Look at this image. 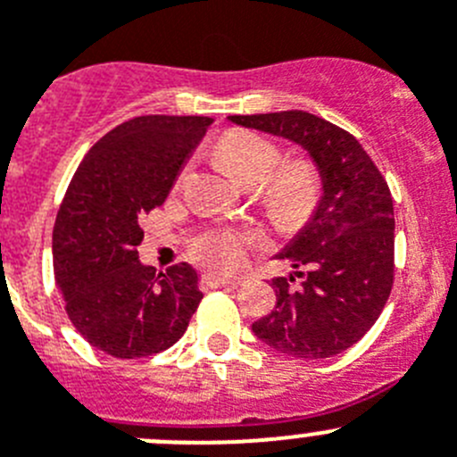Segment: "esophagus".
<instances>
[{
  "instance_id": "obj_1",
  "label": "esophagus",
  "mask_w": 457,
  "mask_h": 457,
  "mask_svg": "<svg viewBox=\"0 0 457 457\" xmlns=\"http://www.w3.org/2000/svg\"><path fill=\"white\" fill-rule=\"evenodd\" d=\"M200 287H203V288L237 287V281H232V279H225V277H219V275H212V272H207V275H203V279H200Z\"/></svg>"
}]
</instances>
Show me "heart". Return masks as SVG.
I'll list each match as a JSON object with an SVG mask.
<instances>
[{
    "label": "heart",
    "mask_w": 457,
    "mask_h": 457,
    "mask_svg": "<svg viewBox=\"0 0 457 457\" xmlns=\"http://www.w3.org/2000/svg\"><path fill=\"white\" fill-rule=\"evenodd\" d=\"M216 157L238 182L259 187L266 214L281 229H300L309 223L322 203V176L320 169L306 157L284 162L270 139L257 132L229 130L216 144ZM189 178V166L178 173L176 185L182 187ZM259 243V234L250 229H209L194 243L200 262L216 270L234 272L245 263L250 248Z\"/></svg>",
    "instance_id": "1"
}]
</instances>
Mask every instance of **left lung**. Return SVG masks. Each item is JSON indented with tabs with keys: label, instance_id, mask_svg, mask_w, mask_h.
<instances>
[{
	"label": "left lung",
	"instance_id": "left-lung-1",
	"mask_svg": "<svg viewBox=\"0 0 457 457\" xmlns=\"http://www.w3.org/2000/svg\"><path fill=\"white\" fill-rule=\"evenodd\" d=\"M229 121L300 144L322 176L313 219L277 257L295 272L272 279L275 309L254 336L295 358H329L370 331L395 281V207L387 182L343 128L302 112L234 114ZM297 276L301 287L291 289Z\"/></svg>",
	"mask_w": 457,
	"mask_h": 457
}]
</instances>
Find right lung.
<instances>
[{
	"mask_svg": "<svg viewBox=\"0 0 457 457\" xmlns=\"http://www.w3.org/2000/svg\"><path fill=\"white\" fill-rule=\"evenodd\" d=\"M214 119L146 114L112 128L87 151L54 225V270L71 325L114 358L178 343L203 293L189 263L144 266L139 219L160 207Z\"/></svg>",
	"mask_w": 457,
	"mask_h": 457,
	"instance_id": "add662e5",
	"label": "right lung"
}]
</instances>
